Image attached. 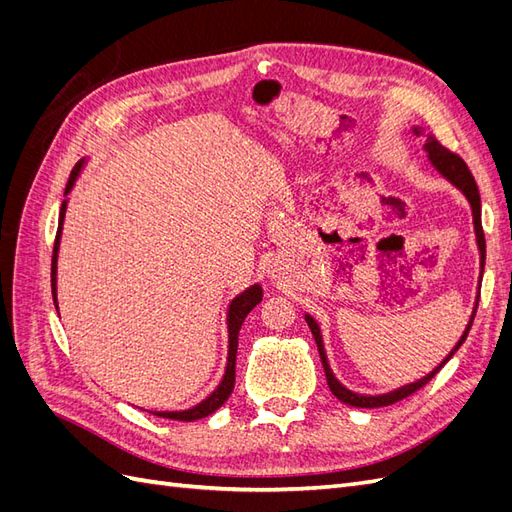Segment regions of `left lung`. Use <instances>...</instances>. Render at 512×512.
I'll return each mask as SVG.
<instances>
[{
	"instance_id": "8db88e82",
	"label": "left lung",
	"mask_w": 512,
	"mask_h": 512,
	"mask_svg": "<svg viewBox=\"0 0 512 512\" xmlns=\"http://www.w3.org/2000/svg\"><path fill=\"white\" fill-rule=\"evenodd\" d=\"M412 134L414 136H423V149L427 153V162L429 166L436 170V173L446 179L448 183L453 185V188H457L463 198L468 200V205L472 209V224H474V237H476V250H478V290H480V280H483V271H485V235H483V226H480V196H478V188H476V181L472 177V173L468 170L466 162H463L459 156H455V153H451L448 149H444L438 141L436 136L429 134L427 130L418 128V126H412ZM476 305H478V297L474 299V305H472V314L468 318V324L466 329L461 331L457 344L451 348V352H448L444 359L433 367L429 374H425L423 378H418L414 382H408V384H401L397 386V389H391L386 393H376V395H365V393H356L352 389H348L346 384H342L337 380V376L333 374L331 369V363H329V356H327V350H324V339H322V331H320V324L318 320L305 312V322L309 331H312L314 339H316V346H318V352H320V361H322V367H324V376H327V384L331 393L339 399L344 401V404L348 406H354V408H380V406H391L395 404V401L404 399L408 395H412L414 391L421 389L423 384H427L433 376L438 374V371L444 367V363L451 359V356L459 350V346L466 342L468 337V331L472 327V320H474V314H476Z\"/></svg>"
}]
</instances>
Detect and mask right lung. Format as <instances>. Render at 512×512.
Returning a JSON list of instances; mask_svg holds the SVG:
<instances>
[{"mask_svg":"<svg viewBox=\"0 0 512 512\" xmlns=\"http://www.w3.org/2000/svg\"><path fill=\"white\" fill-rule=\"evenodd\" d=\"M87 160H81L74 166L72 175L68 179L66 192H64V203H61L59 209V226H57V237H55V247H53V265H51V286H53V301L55 309H59L57 303V258H59V245H61V232H64V220H66V209H68V194L72 192L76 179L81 177L83 168ZM262 301V286L256 282L252 286H247L243 292H239L235 299H232L226 307V331H228V352H226V365H224V374L218 382V386L205 397L200 399L198 404L185 408V410H147L156 416L162 418H173V421H198V418L209 416L211 412L218 410L224 401L230 397L232 389H235V361H237V337L239 329L245 320V316L252 312V309ZM59 314V312H57Z\"/></svg>","mask_w":512,"mask_h":512,"instance_id":"1","label":"right lung"}]
</instances>
